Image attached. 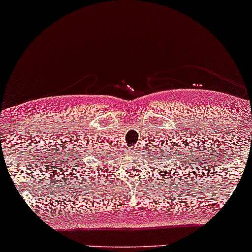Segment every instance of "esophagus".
<instances>
[{
    "label": "esophagus",
    "mask_w": 252,
    "mask_h": 252,
    "mask_svg": "<svg viewBox=\"0 0 252 252\" xmlns=\"http://www.w3.org/2000/svg\"><path fill=\"white\" fill-rule=\"evenodd\" d=\"M137 147H131V148H130L129 149V153H130V154H134V153L135 152H137Z\"/></svg>",
    "instance_id": "1"
}]
</instances>
